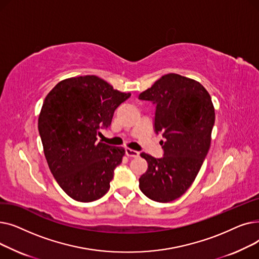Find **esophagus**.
I'll list each match as a JSON object with an SVG mask.
<instances>
[{
    "instance_id": "1",
    "label": "esophagus",
    "mask_w": 259,
    "mask_h": 259,
    "mask_svg": "<svg viewBox=\"0 0 259 259\" xmlns=\"http://www.w3.org/2000/svg\"><path fill=\"white\" fill-rule=\"evenodd\" d=\"M125 152H126V155L129 156V157H138L140 155L139 151L132 150V149H130V148H126L125 149Z\"/></svg>"
}]
</instances>
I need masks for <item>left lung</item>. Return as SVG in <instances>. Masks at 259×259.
<instances>
[{
	"instance_id": "left-lung-1",
	"label": "left lung",
	"mask_w": 259,
	"mask_h": 259,
	"mask_svg": "<svg viewBox=\"0 0 259 259\" xmlns=\"http://www.w3.org/2000/svg\"><path fill=\"white\" fill-rule=\"evenodd\" d=\"M139 99L155 105L154 131L164 138V156L141 153L148 169L140 189L154 201L169 202L192 185L208 154L215 121L212 100L198 81L175 73L161 76Z\"/></svg>"
}]
</instances>
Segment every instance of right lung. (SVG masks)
<instances>
[{
	"label": "right lung",
	"mask_w": 259,
	"mask_h": 259,
	"mask_svg": "<svg viewBox=\"0 0 259 259\" xmlns=\"http://www.w3.org/2000/svg\"><path fill=\"white\" fill-rule=\"evenodd\" d=\"M130 97L95 75L64 79L47 94L38 133L52 175L71 198L90 202L108 192L125 149L97 137Z\"/></svg>",
	"instance_id": "add662e5"
}]
</instances>
